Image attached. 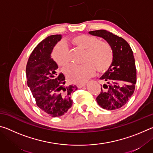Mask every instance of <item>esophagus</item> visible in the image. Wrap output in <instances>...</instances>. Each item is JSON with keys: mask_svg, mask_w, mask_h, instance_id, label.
<instances>
[{"mask_svg": "<svg viewBox=\"0 0 153 153\" xmlns=\"http://www.w3.org/2000/svg\"><path fill=\"white\" fill-rule=\"evenodd\" d=\"M86 82H83V83H81V84H78L77 85V86L79 88H82L83 86H84L85 85H86Z\"/></svg>", "mask_w": 153, "mask_h": 153, "instance_id": "esophagus-1", "label": "esophagus"}]
</instances>
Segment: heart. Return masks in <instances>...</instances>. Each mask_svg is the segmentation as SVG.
<instances>
[{
  "label": "heart",
  "mask_w": 153,
  "mask_h": 153,
  "mask_svg": "<svg viewBox=\"0 0 153 153\" xmlns=\"http://www.w3.org/2000/svg\"><path fill=\"white\" fill-rule=\"evenodd\" d=\"M77 47L86 50L82 65L71 64L67 66L65 72L68 78L75 83H81L92 76L96 67L98 71H104L111 66L113 59L112 47L106 41L99 40L94 36L79 34L71 40ZM53 58L59 66H66L69 62L67 48L63 44H57L53 50Z\"/></svg>",
  "instance_id": "obj_1"
}]
</instances>
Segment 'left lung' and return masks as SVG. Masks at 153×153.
<instances>
[{"instance_id":"left-lung-1","label":"left lung","mask_w":153,"mask_h":153,"mask_svg":"<svg viewBox=\"0 0 153 153\" xmlns=\"http://www.w3.org/2000/svg\"><path fill=\"white\" fill-rule=\"evenodd\" d=\"M89 33L104 38L113 52L112 63L100 77L106 82L101 87L97 101L105 109L120 108L126 104L135 90L136 68L133 51L126 40L107 30L91 31Z\"/></svg>"}]
</instances>
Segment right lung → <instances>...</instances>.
<instances>
[{"mask_svg":"<svg viewBox=\"0 0 153 153\" xmlns=\"http://www.w3.org/2000/svg\"><path fill=\"white\" fill-rule=\"evenodd\" d=\"M61 39V34L51 35L33 49L26 65L27 86L38 108L51 117L64 115L71 107L74 85L65 86V77L57 74L58 65L51 58L53 47Z\"/></svg>","mask_w":153,"mask_h":153,"instance_id":"1","label":"right lung"}]
</instances>
